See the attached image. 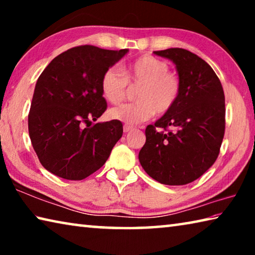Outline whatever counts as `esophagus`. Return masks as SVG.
Listing matches in <instances>:
<instances>
[{
	"label": "esophagus",
	"instance_id": "1",
	"mask_svg": "<svg viewBox=\"0 0 255 255\" xmlns=\"http://www.w3.org/2000/svg\"><path fill=\"white\" fill-rule=\"evenodd\" d=\"M132 129H133V127H132V126H129V125H125V126H124V131H125V132L131 131Z\"/></svg>",
	"mask_w": 255,
	"mask_h": 255
}]
</instances>
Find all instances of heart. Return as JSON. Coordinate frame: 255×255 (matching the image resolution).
Returning <instances> with one entry per match:
<instances>
[{
	"mask_svg": "<svg viewBox=\"0 0 255 255\" xmlns=\"http://www.w3.org/2000/svg\"><path fill=\"white\" fill-rule=\"evenodd\" d=\"M169 70V64L150 55L133 59L123 68V73L116 67L108 68L101 77V92L111 105H119L125 100L128 85L138 86L135 93L137 102L109 110V118L132 125L145 122L155 114L163 116L170 112L179 101L182 83Z\"/></svg>",
	"mask_w": 255,
	"mask_h": 255,
	"instance_id": "1",
	"label": "heart"
}]
</instances>
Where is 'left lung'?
Wrapping results in <instances>:
<instances>
[{
  "label": "left lung",
  "mask_w": 255,
  "mask_h": 255,
  "mask_svg": "<svg viewBox=\"0 0 255 255\" xmlns=\"http://www.w3.org/2000/svg\"><path fill=\"white\" fill-rule=\"evenodd\" d=\"M175 64L182 83L178 103L145 129L138 158L150 178L167 185L197 180L218 157L225 133V96L213 68L182 48L154 51Z\"/></svg>",
  "instance_id": "8db88e82"
}]
</instances>
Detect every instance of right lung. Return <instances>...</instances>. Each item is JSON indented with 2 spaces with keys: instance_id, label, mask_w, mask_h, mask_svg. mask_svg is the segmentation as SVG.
Instances as JSON below:
<instances>
[{
  "instance_id": "1",
  "label": "right lung",
  "mask_w": 255,
  "mask_h": 255,
  "mask_svg": "<svg viewBox=\"0 0 255 255\" xmlns=\"http://www.w3.org/2000/svg\"><path fill=\"white\" fill-rule=\"evenodd\" d=\"M128 49L77 46L41 73L28 116L29 136L41 165L66 180H83L106 163L123 136L118 120L92 124L107 110L101 77Z\"/></svg>"
}]
</instances>
